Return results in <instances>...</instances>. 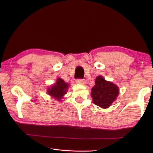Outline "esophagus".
<instances>
[{"label": "esophagus", "instance_id": "esophagus-1", "mask_svg": "<svg viewBox=\"0 0 153 153\" xmlns=\"http://www.w3.org/2000/svg\"><path fill=\"white\" fill-rule=\"evenodd\" d=\"M76 83L77 84H86V81L83 79H77Z\"/></svg>", "mask_w": 153, "mask_h": 153}]
</instances>
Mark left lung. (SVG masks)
Here are the masks:
<instances>
[{
    "mask_svg": "<svg viewBox=\"0 0 153 153\" xmlns=\"http://www.w3.org/2000/svg\"><path fill=\"white\" fill-rule=\"evenodd\" d=\"M119 94L118 87L112 82H107L102 76L95 79V85L92 88V101L102 108H108Z\"/></svg>",
    "mask_w": 153,
    "mask_h": 153,
    "instance_id": "8db88e82",
    "label": "left lung"
}]
</instances>
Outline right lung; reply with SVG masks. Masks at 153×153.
I'll return each instance as SVG.
<instances>
[{
  "label": "right lung",
  "instance_id": "add662e5",
  "mask_svg": "<svg viewBox=\"0 0 153 153\" xmlns=\"http://www.w3.org/2000/svg\"><path fill=\"white\" fill-rule=\"evenodd\" d=\"M68 88V84L65 82L63 79L58 78L56 80V84L51 87V88L48 89V93L51 97L56 98V100H60L63 98V95L67 93Z\"/></svg>",
  "mask_w": 153,
  "mask_h": 153
}]
</instances>
